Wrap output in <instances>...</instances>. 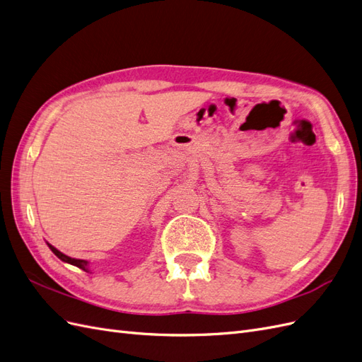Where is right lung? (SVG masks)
<instances>
[{"mask_svg": "<svg viewBox=\"0 0 362 362\" xmlns=\"http://www.w3.org/2000/svg\"><path fill=\"white\" fill-rule=\"evenodd\" d=\"M48 246H49V249L54 252V255H57L62 261H64V262H69V264H72V266H76V267H80L81 270H86V272H89V262H87L86 259H75V258H71V257H68V255H64V254H62V252L59 250V249H56L52 245H49L48 243Z\"/></svg>", "mask_w": 362, "mask_h": 362, "instance_id": "right-lung-1", "label": "right lung"}]
</instances>
